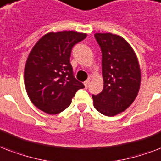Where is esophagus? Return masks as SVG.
<instances>
[{"instance_id": "1", "label": "esophagus", "mask_w": 161, "mask_h": 161, "mask_svg": "<svg viewBox=\"0 0 161 161\" xmlns=\"http://www.w3.org/2000/svg\"><path fill=\"white\" fill-rule=\"evenodd\" d=\"M84 85H85V87H86V88H88V87H89V85H90V80H86V81H85Z\"/></svg>"}]
</instances>
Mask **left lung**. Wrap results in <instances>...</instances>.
<instances>
[{"instance_id":"8db88e82","label":"left lung","mask_w":161,"mask_h":161,"mask_svg":"<svg viewBox=\"0 0 161 161\" xmlns=\"http://www.w3.org/2000/svg\"><path fill=\"white\" fill-rule=\"evenodd\" d=\"M102 51L104 86L101 93L92 95L94 108L113 117L125 111L139 92L141 73L133 48L122 37L113 33H96Z\"/></svg>"}]
</instances>
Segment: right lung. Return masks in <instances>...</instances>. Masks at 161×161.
Returning a JSON list of instances; mask_svg holds the SVG:
<instances>
[{"label": "right lung", "mask_w": 161, "mask_h": 161, "mask_svg": "<svg viewBox=\"0 0 161 161\" xmlns=\"http://www.w3.org/2000/svg\"><path fill=\"white\" fill-rule=\"evenodd\" d=\"M86 38V33L73 31L48 33L31 50L25 65V87L38 109L51 115L61 113L85 87L74 76L69 58L75 44Z\"/></svg>", "instance_id": "obj_1"}]
</instances>
